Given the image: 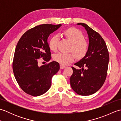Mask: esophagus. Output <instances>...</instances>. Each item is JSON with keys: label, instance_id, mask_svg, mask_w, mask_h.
<instances>
[{"label": "esophagus", "instance_id": "obj_1", "mask_svg": "<svg viewBox=\"0 0 121 121\" xmlns=\"http://www.w3.org/2000/svg\"><path fill=\"white\" fill-rule=\"evenodd\" d=\"M65 66L63 65H60V68L61 69H63L65 68Z\"/></svg>", "mask_w": 121, "mask_h": 121}]
</instances>
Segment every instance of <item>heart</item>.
<instances>
[{
	"mask_svg": "<svg viewBox=\"0 0 121 121\" xmlns=\"http://www.w3.org/2000/svg\"><path fill=\"white\" fill-rule=\"evenodd\" d=\"M65 38L71 43L69 50L72 52H58L53 56V60L59 63L66 65L73 61L75 56L78 59H82L86 55L89 49V44L84 39V36L80 30L75 28H70L63 32ZM60 39L58 34L53 35L51 38L49 47L50 50L56 51Z\"/></svg>",
	"mask_w": 121,
	"mask_h": 121,
	"instance_id": "b5f03b06",
	"label": "heart"
}]
</instances>
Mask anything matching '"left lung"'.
<instances>
[{"label": "left lung", "mask_w": 121, "mask_h": 121, "mask_svg": "<svg viewBox=\"0 0 121 121\" xmlns=\"http://www.w3.org/2000/svg\"><path fill=\"white\" fill-rule=\"evenodd\" d=\"M77 24L82 25L87 30L89 49L83 59L74 64L82 69L78 70L72 67L73 73L70 79V84L76 94L88 96L98 91L106 81L109 61V51L104 39L98 33L86 24L79 23Z\"/></svg>", "instance_id": "8db88e82"}]
</instances>
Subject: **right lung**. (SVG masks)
Returning a JSON list of instances; mask_svg holds the SVG:
<instances>
[{
    "mask_svg": "<svg viewBox=\"0 0 121 121\" xmlns=\"http://www.w3.org/2000/svg\"><path fill=\"white\" fill-rule=\"evenodd\" d=\"M61 24H43L25 32L20 38L15 49L12 69L19 86L32 96H40L51 85V79L60 69L56 61L38 66L40 58L46 62L51 59L47 39Z\"/></svg>",
    "mask_w": 121,
    "mask_h": 121,
    "instance_id": "obj_1",
    "label": "right lung"
}]
</instances>
